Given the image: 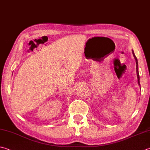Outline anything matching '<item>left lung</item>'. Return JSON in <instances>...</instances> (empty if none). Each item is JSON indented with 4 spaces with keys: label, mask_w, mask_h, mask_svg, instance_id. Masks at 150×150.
Returning a JSON list of instances; mask_svg holds the SVG:
<instances>
[{
    "label": "left lung",
    "mask_w": 150,
    "mask_h": 150,
    "mask_svg": "<svg viewBox=\"0 0 150 150\" xmlns=\"http://www.w3.org/2000/svg\"><path fill=\"white\" fill-rule=\"evenodd\" d=\"M132 54H133V56L134 57L135 59V60H136V64H137V78H138V85H140V76H139V73H138V61H137V57L135 56L134 53V52L133 50H132Z\"/></svg>",
    "instance_id": "left-lung-1"
}]
</instances>
